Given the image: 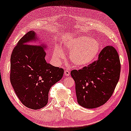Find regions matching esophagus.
Wrapping results in <instances>:
<instances>
[{
    "label": "esophagus",
    "mask_w": 131,
    "mask_h": 131,
    "mask_svg": "<svg viewBox=\"0 0 131 131\" xmlns=\"http://www.w3.org/2000/svg\"><path fill=\"white\" fill-rule=\"evenodd\" d=\"M70 71H68V70H64V75H65V76H69V75H70Z\"/></svg>",
    "instance_id": "34e87169"
}]
</instances>
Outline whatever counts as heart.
I'll return each instance as SVG.
<instances>
[{
	"mask_svg": "<svg viewBox=\"0 0 131 131\" xmlns=\"http://www.w3.org/2000/svg\"><path fill=\"white\" fill-rule=\"evenodd\" d=\"M64 51L70 54V59L76 67H87L96 59L100 50V45L97 41L87 36L72 38L63 44ZM63 50L59 48L54 50L57 62L60 63L64 58Z\"/></svg>",
	"mask_w": 131,
	"mask_h": 131,
	"instance_id": "1",
	"label": "heart"
}]
</instances>
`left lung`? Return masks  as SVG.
I'll return each mask as SVG.
<instances>
[{
  "label": "left lung",
  "instance_id": "obj_1",
  "mask_svg": "<svg viewBox=\"0 0 131 131\" xmlns=\"http://www.w3.org/2000/svg\"><path fill=\"white\" fill-rule=\"evenodd\" d=\"M118 53L112 46L102 49L98 60L71 75L75 83L78 104L86 108L104 104L112 95L120 75Z\"/></svg>",
  "mask_w": 131,
  "mask_h": 131
}]
</instances>
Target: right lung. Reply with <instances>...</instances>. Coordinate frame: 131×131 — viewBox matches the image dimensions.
<instances>
[{
	"instance_id": "1",
	"label": "right lung",
	"mask_w": 131,
	"mask_h": 131,
	"mask_svg": "<svg viewBox=\"0 0 131 131\" xmlns=\"http://www.w3.org/2000/svg\"><path fill=\"white\" fill-rule=\"evenodd\" d=\"M34 30L19 41L10 59V82L15 93L27 107L37 110L48 104L51 86L63 75V69L45 60L48 45Z\"/></svg>"
}]
</instances>
